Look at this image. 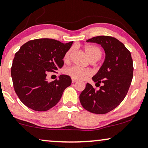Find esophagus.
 <instances>
[{
    "mask_svg": "<svg viewBox=\"0 0 148 148\" xmlns=\"http://www.w3.org/2000/svg\"><path fill=\"white\" fill-rule=\"evenodd\" d=\"M76 81H77V80H76V79H75V78H72V83H75V82H76Z\"/></svg>",
    "mask_w": 148,
    "mask_h": 148,
    "instance_id": "esophagus-1",
    "label": "esophagus"
}]
</instances>
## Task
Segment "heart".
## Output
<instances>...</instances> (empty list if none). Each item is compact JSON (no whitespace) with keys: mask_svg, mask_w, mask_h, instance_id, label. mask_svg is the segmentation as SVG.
<instances>
[{"mask_svg":"<svg viewBox=\"0 0 148 148\" xmlns=\"http://www.w3.org/2000/svg\"><path fill=\"white\" fill-rule=\"evenodd\" d=\"M84 50L87 54L88 57L91 61H97L102 55V50L100 48L93 45H85L84 46ZM72 52V48L67 50L63 56V61L65 63L70 62L71 54ZM65 74L75 79H85L92 75V72L89 69L81 68L78 66H72L67 68L65 71Z\"/></svg>","mask_w":148,"mask_h":148,"instance_id":"heart-1","label":"heart"}]
</instances>
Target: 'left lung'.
Returning <instances> with one entry per match:
<instances>
[{
  "label": "left lung",
  "instance_id": "obj_1",
  "mask_svg": "<svg viewBox=\"0 0 148 148\" xmlns=\"http://www.w3.org/2000/svg\"><path fill=\"white\" fill-rule=\"evenodd\" d=\"M87 42L100 44L106 57L102 67L92 78L100 89L87 83L80 94V102L91 113L105 114L117 107L126 97L133 76V61L130 52L115 37L101 35Z\"/></svg>",
  "mask_w": 148,
  "mask_h": 148
}]
</instances>
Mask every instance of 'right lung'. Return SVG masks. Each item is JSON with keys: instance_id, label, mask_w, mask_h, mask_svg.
I'll list each match as a JSON object with an SVG mask.
<instances>
[{"instance_id": "add662e5", "label": "right lung", "mask_w": 148, "mask_h": 148, "mask_svg": "<svg viewBox=\"0 0 148 148\" xmlns=\"http://www.w3.org/2000/svg\"><path fill=\"white\" fill-rule=\"evenodd\" d=\"M72 43L36 39L22 45L15 54L11 74L14 90L24 105L34 111H46L59 102L72 79L61 75L49 82L46 76L48 72H56L62 68L63 56Z\"/></svg>"}]
</instances>
